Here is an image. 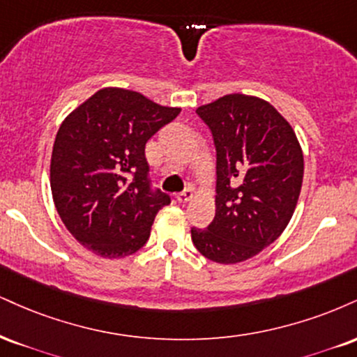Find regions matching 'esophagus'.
<instances>
[{"label":"esophagus","mask_w":357,"mask_h":357,"mask_svg":"<svg viewBox=\"0 0 357 357\" xmlns=\"http://www.w3.org/2000/svg\"><path fill=\"white\" fill-rule=\"evenodd\" d=\"M191 197H192V190H184L183 192H178V195H176V201H178V203H188Z\"/></svg>","instance_id":"esophagus-1"}]
</instances>
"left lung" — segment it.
<instances>
[{"instance_id": "1", "label": "left lung", "mask_w": 357, "mask_h": 357, "mask_svg": "<svg viewBox=\"0 0 357 357\" xmlns=\"http://www.w3.org/2000/svg\"><path fill=\"white\" fill-rule=\"evenodd\" d=\"M196 113L216 146V214L206 229L191 227V239L214 263H241L276 241L293 218L304 174L301 146L261 98L226 94Z\"/></svg>"}]
</instances>
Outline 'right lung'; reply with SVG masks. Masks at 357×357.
Segmentation results:
<instances>
[{"instance_id": "add662e5", "label": "right lung", "mask_w": 357, "mask_h": 357, "mask_svg": "<svg viewBox=\"0 0 357 357\" xmlns=\"http://www.w3.org/2000/svg\"><path fill=\"white\" fill-rule=\"evenodd\" d=\"M181 113L123 88H102L64 119L51 154V192L68 231L101 257L130 256L171 203L151 190L148 139Z\"/></svg>"}]
</instances>
